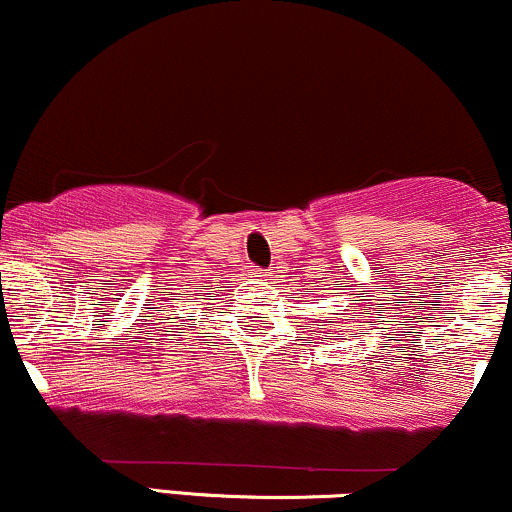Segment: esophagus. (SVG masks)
I'll use <instances>...</instances> for the list:
<instances>
[{
  "mask_svg": "<svg viewBox=\"0 0 512 512\" xmlns=\"http://www.w3.org/2000/svg\"><path fill=\"white\" fill-rule=\"evenodd\" d=\"M255 276H260V279L267 281L269 276H272V272H269V269H255Z\"/></svg>",
  "mask_w": 512,
  "mask_h": 512,
  "instance_id": "obj_1",
  "label": "esophagus"
}]
</instances>
